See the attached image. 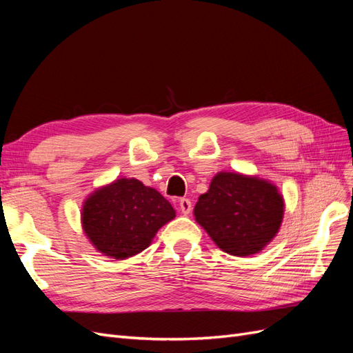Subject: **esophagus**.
Masks as SVG:
<instances>
[{
  "label": "esophagus",
  "instance_id": "obj_1",
  "mask_svg": "<svg viewBox=\"0 0 353 353\" xmlns=\"http://www.w3.org/2000/svg\"><path fill=\"white\" fill-rule=\"evenodd\" d=\"M179 209H181V212L184 213V215H188V213L191 212V201H190V199H181L179 200Z\"/></svg>",
  "mask_w": 353,
  "mask_h": 353
}]
</instances>
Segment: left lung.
I'll return each mask as SVG.
<instances>
[{"instance_id":"8db88e82","label":"left lung","mask_w":353,"mask_h":353,"mask_svg":"<svg viewBox=\"0 0 353 353\" xmlns=\"http://www.w3.org/2000/svg\"><path fill=\"white\" fill-rule=\"evenodd\" d=\"M194 216L219 249L232 256H250L276 236L284 200L270 181L219 172L208 193L199 197Z\"/></svg>"}]
</instances>
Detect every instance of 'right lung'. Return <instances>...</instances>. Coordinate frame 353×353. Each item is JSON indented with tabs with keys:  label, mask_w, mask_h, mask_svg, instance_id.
I'll return each instance as SVG.
<instances>
[{
	"label": "right lung",
	"mask_w": 353,
	"mask_h": 353,
	"mask_svg": "<svg viewBox=\"0 0 353 353\" xmlns=\"http://www.w3.org/2000/svg\"><path fill=\"white\" fill-rule=\"evenodd\" d=\"M175 218L172 205L135 178H121L83 201L85 236L104 256L126 259L150 245L156 232Z\"/></svg>",
	"instance_id": "1"
}]
</instances>
